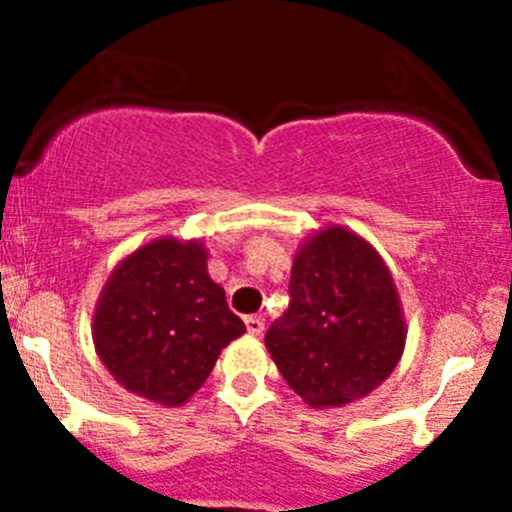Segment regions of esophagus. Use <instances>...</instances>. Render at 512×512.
<instances>
[{"mask_svg":"<svg viewBox=\"0 0 512 512\" xmlns=\"http://www.w3.org/2000/svg\"><path fill=\"white\" fill-rule=\"evenodd\" d=\"M245 327L250 334H262L265 322H262V317H257V314H250V317H245Z\"/></svg>","mask_w":512,"mask_h":512,"instance_id":"34e87169","label":"esophagus"}]
</instances>
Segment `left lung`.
<instances>
[{
	"label": "left lung",
	"instance_id": "left-lung-1",
	"mask_svg": "<svg viewBox=\"0 0 512 512\" xmlns=\"http://www.w3.org/2000/svg\"><path fill=\"white\" fill-rule=\"evenodd\" d=\"M404 342L399 294L374 247L337 225L307 240L287 312L265 334L287 384L312 406L349 404L394 371Z\"/></svg>",
	"mask_w": 512,
	"mask_h": 512
}]
</instances>
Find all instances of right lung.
I'll use <instances>...</instances> for the list:
<instances>
[{
	"label": "right lung",
	"mask_w": 512,
	"mask_h": 512,
	"mask_svg": "<svg viewBox=\"0 0 512 512\" xmlns=\"http://www.w3.org/2000/svg\"><path fill=\"white\" fill-rule=\"evenodd\" d=\"M245 332L225 289L208 275L200 242L143 245L116 267L94 314V344L106 369L133 394L163 406L188 401L220 349Z\"/></svg>",
	"instance_id": "obj_1"
}]
</instances>
